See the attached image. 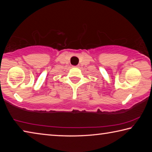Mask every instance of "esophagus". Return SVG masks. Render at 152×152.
<instances>
[{
  "mask_svg": "<svg viewBox=\"0 0 152 152\" xmlns=\"http://www.w3.org/2000/svg\"><path fill=\"white\" fill-rule=\"evenodd\" d=\"M75 67H76V68H78V66H76Z\"/></svg>",
  "mask_w": 152,
  "mask_h": 152,
  "instance_id": "esophagus-1",
  "label": "esophagus"
}]
</instances>
